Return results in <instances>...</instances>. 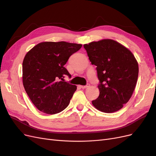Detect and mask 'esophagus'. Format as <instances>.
Wrapping results in <instances>:
<instances>
[{"instance_id":"1","label":"esophagus","mask_w":156,"mask_h":156,"mask_svg":"<svg viewBox=\"0 0 156 156\" xmlns=\"http://www.w3.org/2000/svg\"><path fill=\"white\" fill-rule=\"evenodd\" d=\"M90 87V84H87L86 86H80V87H81V88L83 89H84V88H88Z\"/></svg>"}]
</instances>
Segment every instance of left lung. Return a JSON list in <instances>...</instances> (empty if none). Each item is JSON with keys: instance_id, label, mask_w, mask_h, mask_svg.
Returning a JSON list of instances; mask_svg holds the SVG:
<instances>
[{"instance_id": "obj_1", "label": "left lung", "mask_w": 156, "mask_h": 156, "mask_svg": "<svg viewBox=\"0 0 156 156\" xmlns=\"http://www.w3.org/2000/svg\"><path fill=\"white\" fill-rule=\"evenodd\" d=\"M92 64L96 66L100 95L92 101L106 113L119 111L128 102L137 81L139 65L131 52L121 44L104 39L84 44Z\"/></svg>"}]
</instances>
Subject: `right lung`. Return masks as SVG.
<instances>
[{
  "label": "right lung",
  "mask_w": 156,
  "mask_h": 156,
  "mask_svg": "<svg viewBox=\"0 0 156 156\" xmlns=\"http://www.w3.org/2000/svg\"><path fill=\"white\" fill-rule=\"evenodd\" d=\"M81 47L66 41H44L26 54L23 62V84L33 104L41 112L55 115L68 106L77 87L62 81L65 75H71L64 65Z\"/></svg>",
  "instance_id": "obj_1"
}]
</instances>
